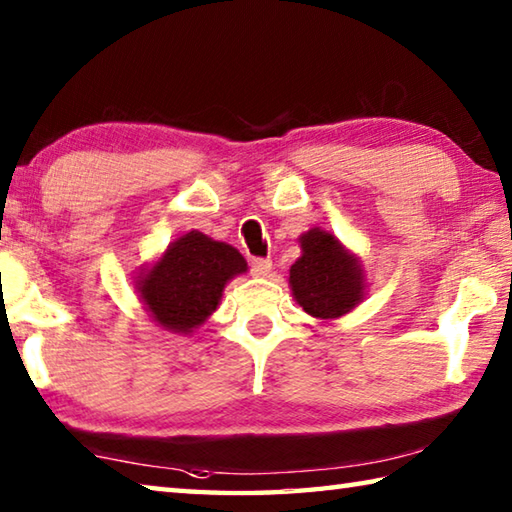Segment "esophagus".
<instances>
[{
  "label": "esophagus",
  "mask_w": 512,
  "mask_h": 512,
  "mask_svg": "<svg viewBox=\"0 0 512 512\" xmlns=\"http://www.w3.org/2000/svg\"><path fill=\"white\" fill-rule=\"evenodd\" d=\"M271 268H273L271 259H253V262H250V273L255 277H266L271 273Z\"/></svg>",
  "instance_id": "34e87169"
}]
</instances>
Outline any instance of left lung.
Listing matches in <instances>:
<instances>
[{
    "instance_id": "obj_1",
    "label": "left lung",
    "mask_w": 512,
    "mask_h": 512,
    "mask_svg": "<svg viewBox=\"0 0 512 512\" xmlns=\"http://www.w3.org/2000/svg\"><path fill=\"white\" fill-rule=\"evenodd\" d=\"M300 257L289 268L293 300L320 320L350 314L366 298V271L361 259L332 232L311 228L300 235Z\"/></svg>"
}]
</instances>
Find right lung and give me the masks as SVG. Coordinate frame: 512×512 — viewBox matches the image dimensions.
Returning a JSON list of instances; mask_svg holds the SVG:
<instances>
[{"mask_svg":"<svg viewBox=\"0 0 512 512\" xmlns=\"http://www.w3.org/2000/svg\"><path fill=\"white\" fill-rule=\"evenodd\" d=\"M246 271L237 248L192 230L140 266L135 291L155 325L185 336L214 314L225 284Z\"/></svg>","mask_w":512,"mask_h":512,"instance_id":"1","label":"right lung"}]
</instances>
